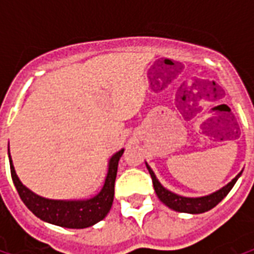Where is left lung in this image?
Returning a JSON list of instances; mask_svg holds the SVG:
<instances>
[{
	"label": "left lung",
	"instance_id": "obj_1",
	"mask_svg": "<svg viewBox=\"0 0 254 254\" xmlns=\"http://www.w3.org/2000/svg\"><path fill=\"white\" fill-rule=\"evenodd\" d=\"M147 169H148L149 174H151V178H152V184H154V189L156 191V194L160 198V201L165 202L166 205L174 211H178V212H188V213H201L205 212V211H209L212 209L215 205H218L219 202L223 200L224 197L229 194V191L231 190V188L234 187V184L238 180V177L241 176V173L238 176L235 177L233 181L227 184L226 187L222 188L220 190L215 191L212 194L205 197H197V198H190V197H182L178 196L173 191L167 190L165 188L160 185V182L156 180L154 171L149 169V166L147 165Z\"/></svg>",
	"mask_w": 254,
	"mask_h": 254
}]
</instances>
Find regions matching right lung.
<instances>
[{"mask_svg":"<svg viewBox=\"0 0 254 254\" xmlns=\"http://www.w3.org/2000/svg\"><path fill=\"white\" fill-rule=\"evenodd\" d=\"M124 154V149L118 151L110 159L109 173L106 177L103 189L98 196L83 201H58V200H47L43 197L32 193L30 189L20 182L16 176V171L10 162V174L17 193L25 207L30 209L35 216L45 222L57 224L67 229H85L92 224L98 223L105 218L110 211L114 198V184H116L118 160Z\"/></svg>","mask_w":254,"mask_h":254,"instance_id":"1","label":"right lung"}]
</instances>
